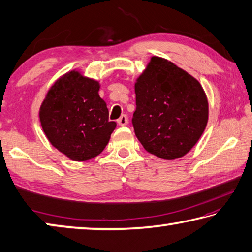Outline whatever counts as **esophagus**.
I'll use <instances>...</instances> for the list:
<instances>
[{"label": "esophagus", "instance_id": "esophagus-1", "mask_svg": "<svg viewBox=\"0 0 252 252\" xmlns=\"http://www.w3.org/2000/svg\"><path fill=\"white\" fill-rule=\"evenodd\" d=\"M118 123L120 126H126L127 125V117L126 114H122V116L118 119Z\"/></svg>", "mask_w": 252, "mask_h": 252}]
</instances>
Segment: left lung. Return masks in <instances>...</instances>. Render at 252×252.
<instances>
[{"label":"left lung","mask_w":252,"mask_h":252,"mask_svg":"<svg viewBox=\"0 0 252 252\" xmlns=\"http://www.w3.org/2000/svg\"><path fill=\"white\" fill-rule=\"evenodd\" d=\"M134 133L148 152L164 160L187 155L207 126V95L197 79L152 57L134 84Z\"/></svg>","instance_id":"1"}]
</instances>
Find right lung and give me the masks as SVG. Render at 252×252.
<instances>
[{"label": "right lung", "mask_w": 252, "mask_h": 252, "mask_svg": "<svg viewBox=\"0 0 252 252\" xmlns=\"http://www.w3.org/2000/svg\"><path fill=\"white\" fill-rule=\"evenodd\" d=\"M100 83L79 71L67 72L54 82L40 108V121L54 148L73 161L99 156L117 123L109 121Z\"/></svg>", "instance_id": "add662e5"}]
</instances>
